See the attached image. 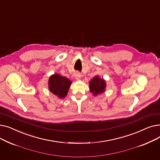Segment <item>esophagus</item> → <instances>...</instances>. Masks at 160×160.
I'll use <instances>...</instances> for the list:
<instances>
[{
	"label": "esophagus",
	"mask_w": 160,
	"mask_h": 160,
	"mask_svg": "<svg viewBox=\"0 0 160 160\" xmlns=\"http://www.w3.org/2000/svg\"><path fill=\"white\" fill-rule=\"evenodd\" d=\"M74 77L76 78V80H80L81 78V74L78 72H76L74 73Z\"/></svg>",
	"instance_id": "1"
}]
</instances>
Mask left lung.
I'll list each match as a JSON object with an SVG mask.
<instances>
[{
    "label": "left lung",
    "instance_id": "8db88e82",
    "mask_svg": "<svg viewBox=\"0 0 160 160\" xmlns=\"http://www.w3.org/2000/svg\"><path fill=\"white\" fill-rule=\"evenodd\" d=\"M89 83L90 91L93 93L94 96H97V95L103 93L106 87L105 80L99 78L98 76H96L93 78H92Z\"/></svg>",
    "mask_w": 160,
    "mask_h": 160
}]
</instances>
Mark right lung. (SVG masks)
<instances>
[{"mask_svg": "<svg viewBox=\"0 0 160 160\" xmlns=\"http://www.w3.org/2000/svg\"><path fill=\"white\" fill-rule=\"evenodd\" d=\"M71 81L58 74H54L48 80V89L50 92L59 98H64L68 93Z\"/></svg>", "mask_w": 160, "mask_h": 160, "instance_id": "obj_1", "label": "right lung"}]
</instances>
